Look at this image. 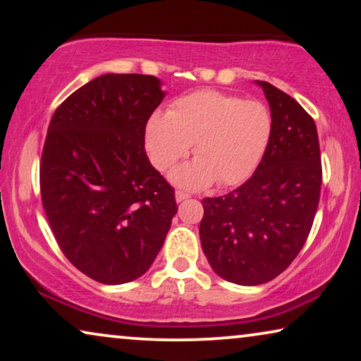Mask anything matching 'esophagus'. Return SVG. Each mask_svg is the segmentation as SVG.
Returning a JSON list of instances; mask_svg holds the SVG:
<instances>
[{
  "instance_id": "1",
  "label": "esophagus",
  "mask_w": 361,
  "mask_h": 361,
  "mask_svg": "<svg viewBox=\"0 0 361 361\" xmlns=\"http://www.w3.org/2000/svg\"><path fill=\"white\" fill-rule=\"evenodd\" d=\"M190 197V194H187V192H184V190H177L176 192V200L177 202H184V200H187Z\"/></svg>"
}]
</instances>
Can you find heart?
I'll return each instance as SVG.
<instances>
[{"instance_id":"1","label":"heart","mask_w":361,"mask_h":361,"mask_svg":"<svg viewBox=\"0 0 361 361\" xmlns=\"http://www.w3.org/2000/svg\"><path fill=\"white\" fill-rule=\"evenodd\" d=\"M273 131L266 105L215 90H199L154 113L146 125V149L156 169L167 171L194 145L197 159L171 172V180L197 190L214 184L236 185L263 159Z\"/></svg>"}]
</instances>
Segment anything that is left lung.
Returning a JSON list of instances; mask_svg holds the SVG:
<instances>
[{"label": "left lung", "mask_w": 361, "mask_h": 361, "mask_svg": "<svg viewBox=\"0 0 361 361\" xmlns=\"http://www.w3.org/2000/svg\"><path fill=\"white\" fill-rule=\"evenodd\" d=\"M273 131L255 174L224 197L204 199L202 250L221 279L258 286L299 255L319 207L322 166L317 128L307 111L268 82Z\"/></svg>", "instance_id": "8db88e82"}]
</instances>
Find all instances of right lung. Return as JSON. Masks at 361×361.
Instances as JSON below:
<instances>
[{"label": "right lung", "instance_id": "obj_1", "mask_svg": "<svg viewBox=\"0 0 361 361\" xmlns=\"http://www.w3.org/2000/svg\"><path fill=\"white\" fill-rule=\"evenodd\" d=\"M166 92L141 73H105L54 113L41 195L62 253L88 278L125 284L146 273L171 228L174 189L151 166L145 130Z\"/></svg>", "mask_w": 361, "mask_h": 361}]
</instances>
